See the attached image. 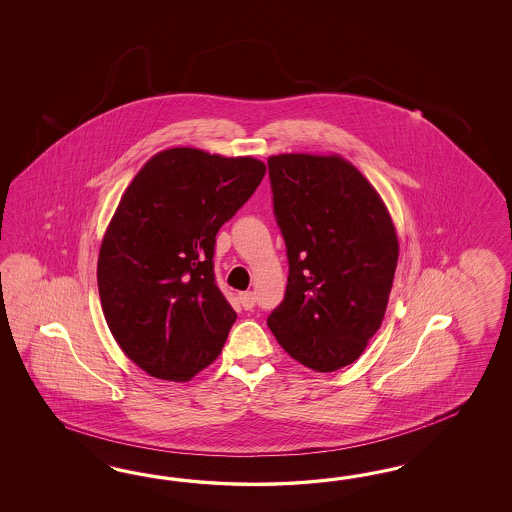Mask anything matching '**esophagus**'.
I'll return each mask as SVG.
<instances>
[{
    "instance_id": "esophagus-1",
    "label": "esophagus",
    "mask_w": 512,
    "mask_h": 512,
    "mask_svg": "<svg viewBox=\"0 0 512 512\" xmlns=\"http://www.w3.org/2000/svg\"><path fill=\"white\" fill-rule=\"evenodd\" d=\"M240 302H242L244 310H253L255 308V293H251V291L240 293Z\"/></svg>"
}]
</instances>
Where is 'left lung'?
<instances>
[{
  "label": "left lung",
  "mask_w": 512,
  "mask_h": 512,
  "mask_svg": "<svg viewBox=\"0 0 512 512\" xmlns=\"http://www.w3.org/2000/svg\"><path fill=\"white\" fill-rule=\"evenodd\" d=\"M268 176L289 261L285 298L268 326L300 364L336 372L383 323L400 253L394 223L340 155H272Z\"/></svg>",
  "instance_id": "obj_1"
}]
</instances>
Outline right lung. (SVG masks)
<instances>
[{"label": "right lung", "mask_w": 512, "mask_h": 512, "mask_svg": "<svg viewBox=\"0 0 512 512\" xmlns=\"http://www.w3.org/2000/svg\"><path fill=\"white\" fill-rule=\"evenodd\" d=\"M264 172L253 157L171 148L125 189L101 242L97 285L114 340L152 377L189 381L221 353L236 311L214 276L216 234Z\"/></svg>", "instance_id": "right-lung-1"}]
</instances>
